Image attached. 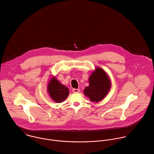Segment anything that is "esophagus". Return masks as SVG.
Masks as SVG:
<instances>
[{
    "label": "esophagus",
    "instance_id": "1",
    "mask_svg": "<svg viewBox=\"0 0 154 154\" xmlns=\"http://www.w3.org/2000/svg\"><path fill=\"white\" fill-rule=\"evenodd\" d=\"M72 92L74 93H78L80 92V90L79 89H73Z\"/></svg>",
    "mask_w": 154,
    "mask_h": 154
}]
</instances>
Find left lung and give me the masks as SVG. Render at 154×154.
Listing matches in <instances>:
<instances>
[{"mask_svg": "<svg viewBox=\"0 0 154 154\" xmlns=\"http://www.w3.org/2000/svg\"><path fill=\"white\" fill-rule=\"evenodd\" d=\"M89 86L85 88L84 95L89 97L91 102H99L108 94L112 86L108 75L102 68H95L88 78Z\"/></svg>", "mask_w": 154, "mask_h": 154, "instance_id": "1", "label": "left lung"}]
</instances>
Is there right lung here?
<instances>
[{
    "instance_id": "right-lung-1",
    "label": "right lung",
    "mask_w": 154,
    "mask_h": 154,
    "mask_svg": "<svg viewBox=\"0 0 154 154\" xmlns=\"http://www.w3.org/2000/svg\"><path fill=\"white\" fill-rule=\"evenodd\" d=\"M47 90L52 100L57 103H61L69 94L68 88L61 84L54 76L49 80Z\"/></svg>"
}]
</instances>
